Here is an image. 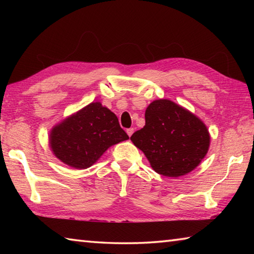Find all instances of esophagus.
<instances>
[{"label":"esophagus","instance_id":"obj_1","mask_svg":"<svg viewBox=\"0 0 254 254\" xmlns=\"http://www.w3.org/2000/svg\"><path fill=\"white\" fill-rule=\"evenodd\" d=\"M133 132H134V128H133V127H130V128H127V133L128 136H131L133 134Z\"/></svg>","mask_w":254,"mask_h":254}]
</instances>
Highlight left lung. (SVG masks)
I'll use <instances>...</instances> for the list:
<instances>
[{
  "instance_id": "obj_1",
  "label": "left lung",
  "mask_w": 254,
  "mask_h": 254,
  "mask_svg": "<svg viewBox=\"0 0 254 254\" xmlns=\"http://www.w3.org/2000/svg\"><path fill=\"white\" fill-rule=\"evenodd\" d=\"M209 139L198 118L169 100L153 101L145 110V126L131 136L153 170L166 177L194 170L208 151Z\"/></svg>"
}]
</instances>
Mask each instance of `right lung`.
I'll list each match as a JSON object with an SVG mask.
<instances>
[{
  "mask_svg": "<svg viewBox=\"0 0 254 254\" xmlns=\"http://www.w3.org/2000/svg\"><path fill=\"white\" fill-rule=\"evenodd\" d=\"M127 139L117 115L95 102L56 126L49 140L59 160L72 168L85 169L96 162L111 145Z\"/></svg>",
  "mask_w": 254,
  "mask_h": 254,
  "instance_id": "right-lung-1",
  "label": "right lung"
}]
</instances>
